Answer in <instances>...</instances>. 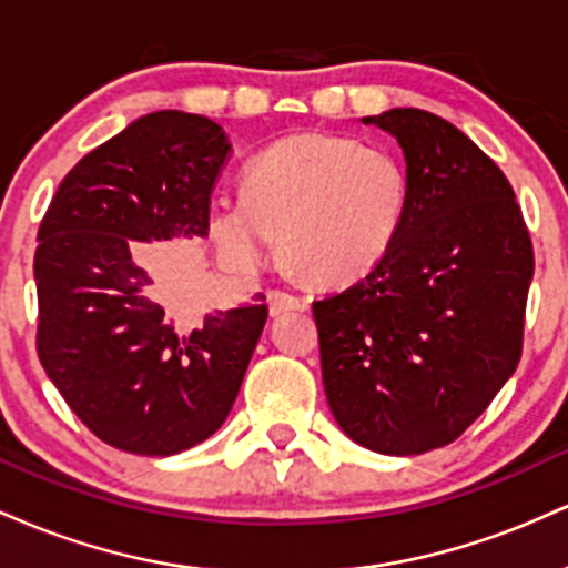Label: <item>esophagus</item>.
Segmentation results:
<instances>
[{
  "label": "esophagus",
  "mask_w": 568,
  "mask_h": 568,
  "mask_svg": "<svg viewBox=\"0 0 568 568\" xmlns=\"http://www.w3.org/2000/svg\"><path fill=\"white\" fill-rule=\"evenodd\" d=\"M266 298H270V312H272V317L285 315V312L306 310L304 298L293 296V293H285V291H270V293H266Z\"/></svg>",
  "instance_id": "obj_1"
}]
</instances>
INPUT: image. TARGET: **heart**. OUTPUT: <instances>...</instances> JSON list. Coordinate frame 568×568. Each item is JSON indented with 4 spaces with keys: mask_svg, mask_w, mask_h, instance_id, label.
<instances>
[{
    "mask_svg": "<svg viewBox=\"0 0 568 568\" xmlns=\"http://www.w3.org/2000/svg\"><path fill=\"white\" fill-rule=\"evenodd\" d=\"M243 200L207 205L205 230L219 258L253 272L270 256L321 285L374 272L393 251L408 216V171L389 149L349 135H285L245 165Z\"/></svg>",
    "mask_w": 568,
    "mask_h": 568,
    "instance_id": "1",
    "label": "heart"
}]
</instances>
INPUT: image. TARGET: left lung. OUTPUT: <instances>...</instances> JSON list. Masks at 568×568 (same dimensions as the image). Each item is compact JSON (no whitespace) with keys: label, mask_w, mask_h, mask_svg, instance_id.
<instances>
[{"label":"left lung","mask_w":568,"mask_h":568,"mask_svg":"<svg viewBox=\"0 0 568 568\" xmlns=\"http://www.w3.org/2000/svg\"><path fill=\"white\" fill-rule=\"evenodd\" d=\"M406 160L408 216L387 258L312 304L344 435L410 456L465 433L520 361L534 251L505 173L422 109L363 116Z\"/></svg>","instance_id":"8db88e82"}]
</instances>
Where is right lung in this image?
Wrapping results in <instances>:
<instances>
[{
    "label": "right lung",
    "mask_w": 568,
    "mask_h": 568,
    "mask_svg": "<svg viewBox=\"0 0 568 568\" xmlns=\"http://www.w3.org/2000/svg\"><path fill=\"white\" fill-rule=\"evenodd\" d=\"M230 149L202 114L139 116L71 168L39 226V361L84 427L120 452L171 456L211 438L264 331V296L184 323V296L139 247L194 258Z\"/></svg>",
    "instance_id": "obj_1"
}]
</instances>
